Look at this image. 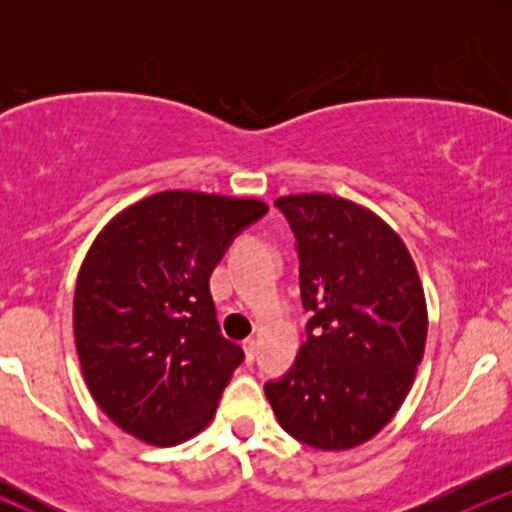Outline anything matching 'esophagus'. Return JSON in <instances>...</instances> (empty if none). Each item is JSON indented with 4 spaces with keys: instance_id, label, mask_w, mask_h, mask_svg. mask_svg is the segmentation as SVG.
Instances as JSON below:
<instances>
[{
    "instance_id": "obj_1",
    "label": "esophagus",
    "mask_w": 512,
    "mask_h": 512,
    "mask_svg": "<svg viewBox=\"0 0 512 512\" xmlns=\"http://www.w3.org/2000/svg\"><path fill=\"white\" fill-rule=\"evenodd\" d=\"M243 349H245V358H248V363L255 361V351H257V342L255 339H245L243 342Z\"/></svg>"
}]
</instances>
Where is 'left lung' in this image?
<instances>
[{"label": "left lung", "mask_w": 512, "mask_h": 512, "mask_svg": "<svg viewBox=\"0 0 512 512\" xmlns=\"http://www.w3.org/2000/svg\"><path fill=\"white\" fill-rule=\"evenodd\" d=\"M274 207L298 252L305 344L264 395L289 436L317 450L366 443L402 407L426 346V303L399 236L349 199L291 195Z\"/></svg>", "instance_id": "1"}]
</instances>
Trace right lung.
Returning <instances> with one entry per match:
<instances>
[{"mask_svg":"<svg viewBox=\"0 0 512 512\" xmlns=\"http://www.w3.org/2000/svg\"><path fill=\"white\" fill-rule=\"evenodd\" d=\"M267 207L161 192L96 238L74 291L88 390L122 431L175 445L202 431L245 351L221 334L209 276Z\"/></svg>","mask_w":512,"mask_h":512,"instance_id":"obj_1","label":"right lung"}]
</instances>
